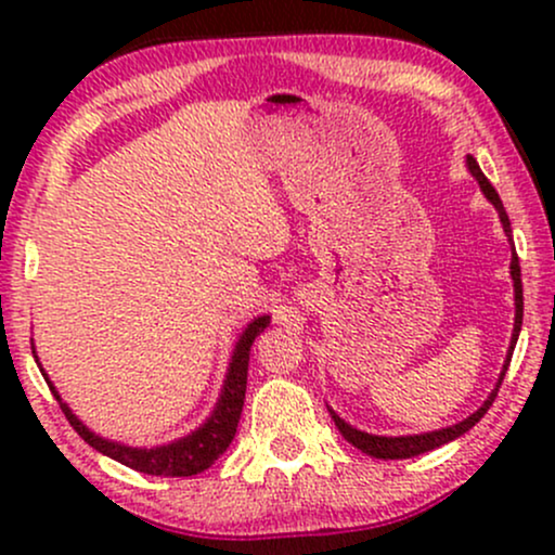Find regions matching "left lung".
<instances>
[{
	"label": "left lung",
	"instance_id": "left-lung-1",
	"mask_svg": "<svg viewBox=\"0 0 555 555\" xmlns=\"http://www.w3.org/2000/svg\"><path fill=\"white\" fill-rule=\"evenodd\" d=\"M467 169L473 171V177L480 184L482 195L488 197L490 203L495 206V211L501 216V224H503V232H506V237L512 240V221H508L506 216V208H503L499 193H495L493 184L488 182V177L482 175V169L477 167V162L473 156H467ZM512 279H514V305H517V313H514V331H512V341H508V352H506V362H503V371L499 375V384H495L493 391H490V397L482 401V406L477 412H473L467 420H462V423L456 425H449V428H441V430H433V433H420V436H373V433H365V430H358L352 428L349 423H344V420L336 415L334 410L331 412V417H334L336 428L344 438H347L349 443L358 446L362 454L367 456H375V460H410V456H417V454H425V451H433L438 449V446L454 441V438H460L473 428L475 423H480L482 415L490 410V404L495 401V393H499L501 388V380L503 375H506V367L508 362H512V352L514 347H517V339H519V331H521V313H525V299H521V269H519V258L517 253L512 256Z\"/></svg>",
	"mask_w": 555,
	"mask_h": 555
}]
</instances>
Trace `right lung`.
<instances>
[{
    "label": "right lung",
    "instance_id": "1",
    "mask_svg": "<svg viewBox=\"0 0 555 555\" xmlns=\"http://www.w3.org/2000/svg\"><path fill=\"white\" fill-rule=\"evenodd\" d=\"M271 323L269 315H260L253 323H247V328L242 331V336L237 339V347L232 352V362H229L227 371V380L224 388H221V397L216 401L211 417L201 425V428L190 433V436L177 438L167 446H156V449H132V446L109 441V438L95 436L93 430H88L86 425L80 423L78 417L73 415V410L62 401L60 391H56L49 375L43 373L41 362H38V354L34 352V358L41 367L43 378H47L49 388L60 401L62 412L69 420L75 433L86 441L88 446H93L95 451L101 454L112 456L114 462L125 464V467L138 469L143 475H162V477H190L208 469L211 464L219 460L221 454L229 449L232 443L234 433H237V423L242 415V404H245V388H247V362H250V347L256 341V336Z\"/></svg>",
    "mask_w": 555,
    "mask_h": 555
}]
</instances>
